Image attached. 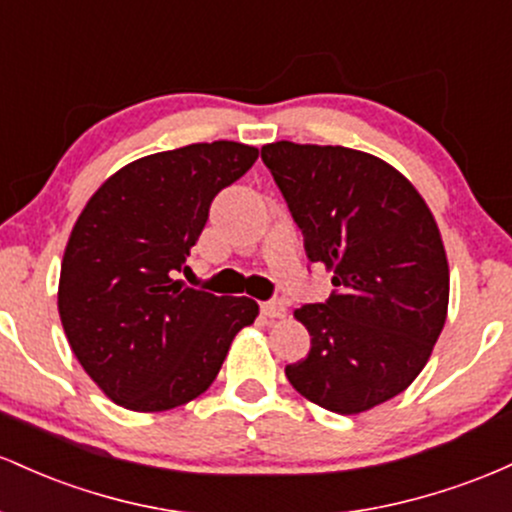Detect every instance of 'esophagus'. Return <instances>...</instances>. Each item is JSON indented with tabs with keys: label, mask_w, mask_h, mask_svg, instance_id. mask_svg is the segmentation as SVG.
<instances>
[{
	"label": "esophagus",
	"mask_w": 512,
	"mask_h": 512,
	"mask_svg": "<svg viewBox=\"0 0 512 512\" xmlns=\"http://www.w3.org/2000/svg\"><path fill=\"white\" fill-rule=\"evenodd\" d=\"M285 312H287L285 302L278 300V297H273V300H268V302L261 304V314L266 319H283Z\"/></svg>",
	"instance_id": "obj_1"
}]
</instances>
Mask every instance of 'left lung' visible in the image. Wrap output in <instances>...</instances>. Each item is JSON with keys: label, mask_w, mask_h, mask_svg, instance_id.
Segmentation results:
<instances>
[{"label": "left lung", "mask_w": 512, "mask_h": 512, "mask_svg": "<svg viewBox=\"0 0 512 512\" xmlns=\"http://www.w3.org/2000/svg\"><path fill=\"white\" fill-rule=\"evenodd\" d=\"M261 159L307 258L333 273L331 295L295 312L312 346L285 367L287 380L336 413L401 394L426 367L450 300L445 246L426 200L358 149L283 140L261 147Z\"/></svg>", "instance_id": "8db88e82"}]
</instances>
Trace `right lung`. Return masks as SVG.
Here are the masks:
<instances>
[{
  "mask_svg": "<svg viewBox=\"0 0 512 512\" xmlns=\"http://www.w3.org/2000/svg\"><path fill=\"white\" fill-rule=\"evenodd\" d=\"M258 159L241 142L149 154L91 195L67 241L60 309L86 375L130 411H169L215 382L232 338L254 324L249 297L176 280L215 195Z\"/></svg>",
  "mask_w": 512,
  "mask_h": 512,
  "instance_id": "obj_1",
  "label": "right lung"
}]
</instances>
